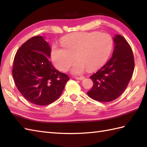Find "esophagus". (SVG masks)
<instances>
[{
	"mask_svg": "<svg viewBox=\"0 0 147 147\" xmlns=\"http://www.w3.org/2000/svg\"><path fill=\"white\" fill-rule=\"evenodd\" d=\"M74 78L78 80H83L85 79V77L84 76H80V77H74Z\"/></svg>",
	"mask_w": 147,
	"mask_h": 147,
	"instance_id": "34e87169",
	"label": "esophagus"
}]
</instances>
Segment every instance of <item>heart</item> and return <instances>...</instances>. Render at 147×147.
I'll return each instance as SVG.
<instances>
[{
  "label": "heart",
  "instance_id": "1",
  "mask_svg": "<svg viewBox=\"0 0 147 147\" xmlns=\"http://www.w3.org/2000/svg\"><path fill=\"white\" fill-rule=\"evenodd\" d=\"M62 47H52L51 55L58 69L65 71L70 67L74 74H82L87 69L95 70L108 60L113 49V40L106 33L80 32L62 37Z\"/></svg>",
  "mask_w": 147,
  "mask_h": 147
}]
</instances>
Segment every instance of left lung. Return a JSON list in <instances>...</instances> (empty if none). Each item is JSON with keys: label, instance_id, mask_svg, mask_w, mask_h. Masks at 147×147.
I'll use <instances>...</instances> for the list:
<instances>
[{"label": "left lung", "instance_id": "1", "mask_svg": "<svg viewBox=\"0 0 147 147\" xmlns=\"http://www.w3.org/2000/svg\"><path fill=\"white\" fill-rule=\"evenodd\" d=\"M113 41L112 57L90 77L93 86L87 94L98 102H108L117 98L126 88L135 68L133 51L126 40L123 36L115 35Z\"/></svg>", "mask_w": 147, "mask_h": 147}]
</instances>
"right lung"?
<instances>
[{"instance_id":"right-lung-1","label":"right lung","mask_w":147,"mask_h":147,"mask_svg":"<svg viewBox=\"0 0 147 147\" xmlns=\"http://www.w3.org/2000/svg\"><path fill=\"white\" fill-rule=\"evenodd\" d=\"M51 51L44 38L36 36L24 43L14 57L15 85L24 98L36 105H46L55 101L69 80L49 61Z\"/></svg>"}]
</instances>
